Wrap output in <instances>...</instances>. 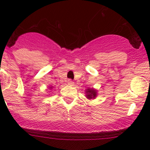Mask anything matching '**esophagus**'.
Returning a JSON list of instances; mask_svg holds the SVG:
<instances>
[{
    "instance_id": "34e87169",
    "label": "esophagus",
    "mask_w": 150,
    "mask_h": 150,
    "mask_svg": "<svg viewBox=\"0 0 150 150\" xmlns=\"http://www.w3.org/2000/svg\"><path fill=\"white\" fill-rule=\"evenodd\" d=\"M67 82H68V84H69V85H73V84H74V82L71 79H69L67 81Z\"/></svg>"
}]
</instances>
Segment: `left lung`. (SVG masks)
Returning a JSON list of instances; mask_svg holds the SVG:
<instances>
[{"instance_id": "obj_1", "label": "left lung", "mask_w": 150, "mask_h": 150, "mask_svg": "<svg viewBox=\"0 0 150 150\" xmlns=\"http://www.w3.org/2000/svg\"><path fill=\"white\" fill-rule=\"evenodd\" d=\"M86 97L88 99H93L96 98V96H97V91L93 88H88L86 90Z\"/></svg>"}]
</instances>
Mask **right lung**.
<instances>
[{
	"mask_svg": "<svg viewBox=\"0 0 150 150\" xmlns=\"http://www.w3.org/2000/svg\"><path fill=\"white\" fill-rule=\"evenodd\" d=\"M50 89H52V87H50Z\"/></svg>",
	"mask_w": 150,
	"mask_h": 150,
	"instance_id": "add662e5",
	"label": "right lung"
}]
</instances>
